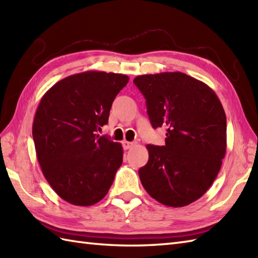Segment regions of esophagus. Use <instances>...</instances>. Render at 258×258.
Returning <instances> with one entry per match:
<instances>
[{"label": "esophagus", "mask_w": 258, "mask_h": 258, "mask_svg": "<svg viewBox=\"0 0 258 258\" xmlns=\"http://www.w3.org/2000/svg\"><path fill=\"white\" fill-rule=\"evenodd\" d=\"M134 146V143H132V142H127V141H124L123 142V147L124 150H130L131 147Z\"/></svg>", "instance_id": "obj_1"}]
</instances>
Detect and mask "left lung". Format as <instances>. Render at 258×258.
<instances>
[{
    "mask_svg": "<svg viewBox=\"0 0 258 258\" xmlns=\"http://www.w3.org/2000/svg\"><path fill=\"white\" fill-rule=\"evenodd\" d=\"M154 128H166L165 145H147L139 169L147 193L161 204L183 207L215 180L226 153V115L210 86L182 72L136 76Z\"/></svg>",
    "mask_w": 258,
    "mask_h": 258,
    "instance_id": "obj_1",
    "label": "left lung"
}]
</instances>
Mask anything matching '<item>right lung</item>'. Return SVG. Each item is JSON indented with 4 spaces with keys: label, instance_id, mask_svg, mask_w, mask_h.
<instances>
[{
    "label": "right lung",
    "instance_id": "1",
    "mask_svg": "<svg viewBox=\"0 0 258 258\" xmlns=\"http://www.w3.org/2000/svg\"><path fill=\"white\" fill-rule=\"evenodd\" d=\"M128 80L87 71L58 81L41 98L32 126L37 161L53 190L70 204L100 202L122 165V144L97 132Z\"/></svg>",
    "mask_w": 258,
    "mask_h": 258
}]
</instances>
